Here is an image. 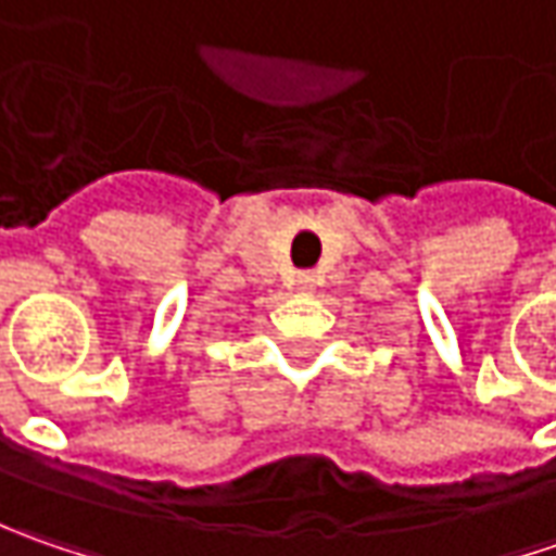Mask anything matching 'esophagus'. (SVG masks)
I'll return each instance as SVG.
<instances>
[{
  "mask_svg": "<svg viewBox=\"0 0 556 556\" xmlns=\"http://www.w3.org/2000/svg\"><path fill=\"white\" fill-rule=\"evenodd\" d=\"M312 281V275H300V285H309Z\"/></svg>",
  "mask_w": 556,
  "mask_h": 556,
  "instance_id": "1",
  "label": "esophagus"
}]
</instances>
